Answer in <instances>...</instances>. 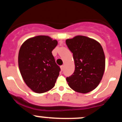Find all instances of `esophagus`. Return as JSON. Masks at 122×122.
Wrapping results in <instances>:
<instances>
[{
    "label": "esophagus",
    "mask_w": 122,
    "mask_h": 122,
    "mask_svg": "<svg viewBox=\"0 0 122 122\" xmlns=\"http://www.w3.org/2000/svg\"><path fill=\"white\" fill-rule=\"evenodd\" d=\"M60 68H61V71H62L63 70H64V65H61V66H60Z\"/></svg>",
    "instance_id": "obj_1"
}]
</instances>
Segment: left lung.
Returning a JSON list of instances; mask_svg holds the SVG:
<instances>
[{"label": "left lung", "instance_id": "left-lung-1", "mask_svg": "<svg viewBox=\"0 0 122 122\" xmlns=\"http://www.w3.org/2000/svg\"><path fill=\"white\" fill-rule=\"evenodd\" d=\"M66 44L73 53L75 70L66 77L73 90L86 93L95 89L104 75L106 59L103 47L97 41L83 36L67 39Z\"/></svg>", "mask_w": 122, "mask_h": 122}]
</instances>
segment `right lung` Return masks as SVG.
<instances>
[{
	"instance_id": "right-lung-1",
	"label": "right lung",
	"mask_w": 122,
	"mask_h": 122,
	"mask_svg": "<svg viewBox=\"0 0 122 122\" xmlns=\"http://www.w3.org/2000/svg\"><path fill=\"white\" fill-rule=\"evenodd\" d=\"M58 44L47 36H38L22 43L18 54V65L23 80L29 88L38 93L54 87L60 68L56 63L52 50Z\"/></svg>"
}]
</instances>
